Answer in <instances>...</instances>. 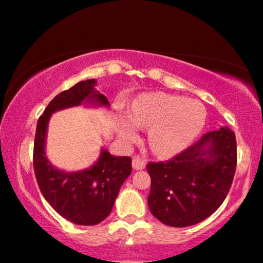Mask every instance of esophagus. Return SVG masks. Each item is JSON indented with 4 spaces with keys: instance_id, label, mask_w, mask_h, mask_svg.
Returning a JSON list of instances; mask_svg holds the SVG:
<instances>
[{
    "instance_id": "34e87169",
    "label": "esophagus",
    "mask_w": 263,
    "mask_h": 263,
    "mask_svg": "<svg viewBox=\"0 0 263 263\" xmlns=\"http://www.w3.org/2000/svg\"><path fill=\"white\" fill-rule=\"evenodd\" d=\"M132 167L136 171L143 170L145 167V160L141 156H134V159H132Z\"/></svg>"
}]
</instances>
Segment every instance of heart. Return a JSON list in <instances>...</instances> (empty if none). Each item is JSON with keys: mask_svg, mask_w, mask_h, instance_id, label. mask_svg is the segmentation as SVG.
I'll use <instances>...</instances> for the list:
<instances>
[{"mask_svg": "<svg viewBox=\"0 0 263 263\" xmlns=\"http://www.w3.org/2000/svg\"><path fill=\"white\" fill-rule=\"evenodd\" d=\"M207 109L198 101L163 92L139 96L132 103L131 118H122L119 132L134 141L137 126L149 128L148 144L160 157L176 156L187 149L207 124Z\"/></svg>", "mask_w": 263, "mask_h": 263, "instance_id": "b5f03b06", "label": "heart"}]
</instances>
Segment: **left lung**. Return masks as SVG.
I'll return each instance as SVG.
<instances>
[{
	"mask_svg": "<svg viewBox=\"0 0 263 263\" xmlns=\"http://www.w3.org/2000/svg\"><path fill=\"white\" fill-rule=\"evenodd\" d=\"M236 164V136L229 127L208 132L172 160L149 162L150 212L172 227L203 221L226 198Z\"/></svg>",
	"mask_w": 263,
	"mask_h": 263,
	"instance_id": "8db88e82",
	"label": "left lung"
}]
</instances>
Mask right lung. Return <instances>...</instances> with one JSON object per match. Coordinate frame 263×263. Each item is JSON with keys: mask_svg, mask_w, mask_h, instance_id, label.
<instances>
[{"mask_svg": "<svg viewBox=\"0 0 263 263\" xmlns=\"http://www.w3.org/2000/svg\"><path fill=\"white\" fill-rule=\"evenodd\" d=\"M96 80L87 79L62 91L50 101L37 121L33 148V168L38 186L49 204L76 225L91 226L110 214L121 185L131 174V157L114 156L101 149L92 166L67 172L52 166L45 154L48 124L52 113L85 104L107 107L106 96L96 90Z\"/></svg>", "mask_w": 263, "mask_h": 263, "instance_id": "add662e5", "label": "right lung"}]
</instances>
